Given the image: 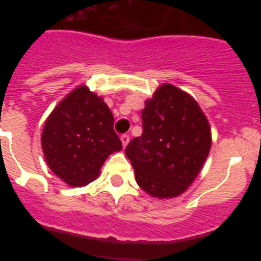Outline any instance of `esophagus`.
<instances>
[{"instance_id": "esophagus-1", "label": "esophagus", "mask_w": 261, "mask_h": 261, "mask_svg": "<svg viewBox=\"0 0 261 261\" xmlns=\"http://www.w3.org/2000/svg\"><path fill=\"white\" fill-rule=\"evenodd\" d=\"M120 140H121V144H123L124 147L129 144V136L128 135H123L121 137H120Z\"/></svg>"}]
</instances>
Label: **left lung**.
<instances>
[{
    "instance_id": "8db88e82",
    "label": "left lung",
    "mask_w": 261,
    "mask_h": 261,
    "mask_svg": "<svg viewBox=\"0 0 261 261\" xmlns=\"http://www.w3.org/2000/svg\"><path fill=\"white\" fill-rule=\"evenodd\" d=\"M142 128V135L125 149L136 181L151 197H177L193 183L209 155L208 119L190 94L163 84L145 102Z\"/></svg>"
}]
</instances>
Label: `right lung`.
<instances>
[{
    "instance_id": "add662e5",
    "label": "right lung",
    "mask_w": 261,
    "mask_h": 261,
    "mask_svg": "<svg viewBox=\"0 0 261 261\" xmlns=\"http://www.w3.org/2000/svg\"><path fill=\"white\" fill-rule=\"evenodd\" d=\"M41 149L53 174L68 186L84 187L99 176L108 155L123 146L102 96L81 85L47 117Z\"/></svg>"
}]
</instances>
